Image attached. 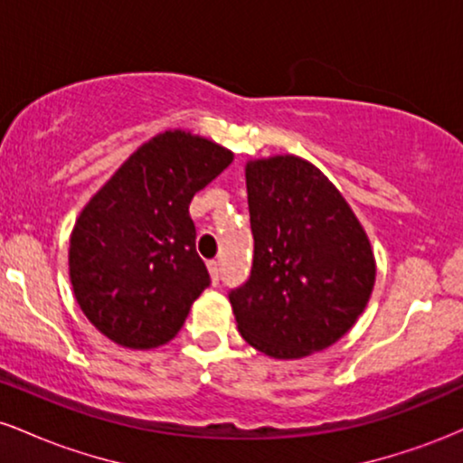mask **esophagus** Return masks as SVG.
Here are the masks:
<instances>
[{"label": "esophagus", "instance_id": "esophagus-1", "mask_svg": "<svg viewBox=\"0 0 463 463\" xmlns=\"http://www.w3.org/2000/svg\"><path fill=\"white\" fill-rule=\"evenodd\" d=\"M206 268H209L211 280H213V283H217V280H220V263L209 261V263H206Z\"/></svg>", "mask_w": 463, "mask_h": 463}]
</instances>
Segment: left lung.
Wrapping results in <instances>:
<instances>
[{
  "instance_id": "left-lung-1",
  "label": "left lung",
  "mask_w": 463,
  "mask_h": 463,
  "mask_svg": "<svg viewBox=\"0 0 463 463\" xmlns=\"http://www.w3.org/2000/svg\"><path fill=\"white\" fill-rule=\"evenodd\" d=\"M254 261L231 291L241 337L272 359H302L342 339L376 279L370 239L339 189L294 154L246 163Z\"/></svg>"
}]
</instances>
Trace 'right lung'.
I'll return each instance as SVG.
<instances>
[{
  "label": "right lung",
  "mask_w": 463,
  "mask_h": 463,
  "mask_svg": "<svg viewBox=\"0 0 463 463\" xmlns=\"http://www.w3.org/2000/svg\"><path fill=\"white\" fill-rule=\"evenodd\" d=\"M232 152L187 130H165L121 163L80 211L69 279L87 320L110 342L150 350L174 339L211 283L195 252L189 204Z\"/></svg>",
  "instance_id": "add662e5"
}]
</instances>
